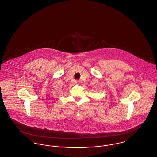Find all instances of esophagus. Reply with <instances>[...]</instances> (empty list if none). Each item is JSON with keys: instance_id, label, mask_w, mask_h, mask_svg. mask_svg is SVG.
I'll use <instances>...</instances> for the list:
<instances>
[{"instance_id": "obj_1", "label": "esophagus", "mask_w": 157, "mask_h": 157, "mask_svg": "<svg viewBox=\"0 0 157 157\" xmlns=\"http://www.w3.org/2000/svg\"><path fill=\"white\" fill-rule=\"evenodd\" d=\"M76 82H78V81H76Z\"/></svg>"}]
</instances>
